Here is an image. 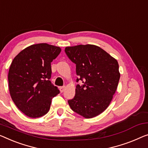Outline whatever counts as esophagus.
<instances>
[{
  "label": "esophagus",
  "mask_w": 148,
  "mask_h": 148,
  "mask_svg": "<svg viewBox=\"0 0 148 148\" xmlns=\"http://www.w3.org/2000/svg\"><path fill=\"white\" fill-rule=\"evenodd\" d=\"M64 89H65V86H61V87H60V90L61 92H63L64 90Z\"/></svg>",
  "instance_id": "esophagus-1"
}]
</instances>
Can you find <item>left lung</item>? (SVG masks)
I'll use <instances>...</instances> for the list:
<instances>
[{"label":"left lung","instance_id":"1","mask_svg":"<svg viewBox=\"0 0 148 148\" xmlns=\"http://www.w3.org/2000/svg\"><path fill=\"white\" fill-rule=\"evenodd\" d=\"M65 52L76 64L77 84L75 96L68 101L71 109L86 118L97 116L108 107L116 91L120 74L115 58L95 45L65 48Z\"/></svg>","mask_w":148,"mask_h":148}]
</instances>
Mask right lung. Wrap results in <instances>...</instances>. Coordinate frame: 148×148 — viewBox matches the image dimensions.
<instances>
[{
    "instance_id": "obj_1",
    "label": "right lung",
    "mask_w": 148,
    "mask_h": 148,
    "mask_svg": "<svg viewBox=\"0 0 148 148\" xmlns=\"http://www.w3.org/2000/svg\"><path fill=\"white\" fill-rule=\"evenodd\" d=\"M61 48L46 43L33 45L19 53L8 71V86L13 102L30 118H39L49 111L52 99L60 93L52 84L51 62Z\"/></svg>"
}]
</instances>
